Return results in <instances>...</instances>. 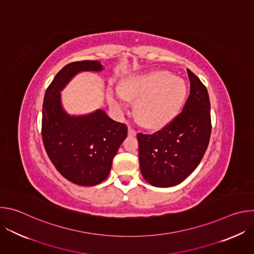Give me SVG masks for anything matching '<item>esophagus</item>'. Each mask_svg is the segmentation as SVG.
Wrapping results in <instances>:
<instances>
[{
  "mask_svg": "<svg viewBox=\"0 0 254 254\" xmlns=\"http://www.w3.org/2000/svg\"><path fill=\"white\" fill-rule=\"evenodd\" d=\"M128 135H130V136L135 135V130L131 127H128Z\"/></svg>",
  "mask_w": 254,
  "mask_h": 254,
  "instance_id": "1",
  "label": "esophagus"
}]
</instances>
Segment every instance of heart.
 Instances as JSON below:
<instances>
[{
	"instance_id": "obj_1",
	"label": "heart",
	"mask_w": 254,
	"mask_h": 254,
	"mask_svg": "<svg viewBox=\"0 0 254 254\" xmlns=\"http://www.w3.org/2000/svg\"><path fill=\"white\" fill-rule=\"evenodd\" d=\"M187 95L183 79L173 77L168 71H149L128 76L123 88L111 91L110 100L119 113L128 106V99H136L135 113L149 127H159L170 123L181 111Z\"/></svg>"
}]
</instances>
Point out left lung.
Masks as SVG:
<instances>
[{
	"label": "left lung",
	"mask_w": 254,
	"mask_h": 254,
	"mask_svg": "<svg viewBox=\"0 0 254 254\" xmlns=\"http://www.w3.org/2000/svg\"><path fill=\"white\" fill-rule=\"evenodd\" d=\"M190 95L179 114L162 129L137 133L139 168L155 187L180 184L200 164L210 140L211 117L207 88L189 69Z\"/></svg>",
	"instance_id": "obj_1"
}]
</instances>
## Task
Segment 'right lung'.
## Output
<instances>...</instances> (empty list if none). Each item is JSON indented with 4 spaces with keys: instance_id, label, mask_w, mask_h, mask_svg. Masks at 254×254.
Returning <instances> with one entry per match:
<instances>
[{
    "instance_id": "obj_1",
    "label": "right lung",
    "mask_w": 254,
    "mask_h": 254,
    "mask_svg": "<svg viewBox=\"0 0 254 254\" xmlns=\"http://www.w3.org/2000/svg\"><path fill=\"white\" fill-rule=\"evenodd\" d=\"M99 61L84 60L64 66L46 89L42 110V138L57 171L70 182L94 186L110 174L113 160L127 135L125 124L102 110L70 116L62 106L60 91L82 71H101Z\"/></svg>"
}]
</instances>
